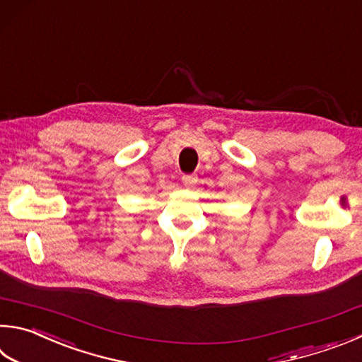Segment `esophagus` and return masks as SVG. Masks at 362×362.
Returning <instances> with one entry per match:
<instances>
[{
    "instance_id": "1",
    "label": "esophagus",
    "mask_w": 362,
    "mask_h": 362,
    "mask_svg": "<svg viewBox=\"0 0 362 362\" xmlns=\"http://www.w3.org/2000/svg\"><path fill=\"white\" fill-rule=\"evenodd\" d=\"M182 182H183V185H185V187H193L194 183L198 182V177H196L194 174H183Z\"/></svg>"
}]
</instances>
